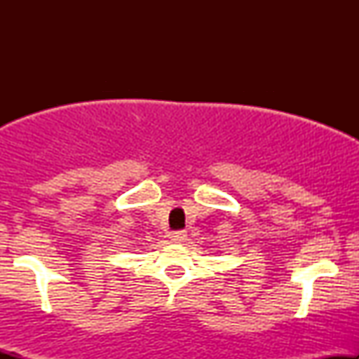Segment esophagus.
Listing matches in <instances>:
<instances>
[{"label": "esophagus", "instance_id": "esophagus-1", "mask_svg": "<svg viewBox=\"0 0 359 359\" xmlns=\"http://www.w3.org/2000/svg\"><path fill=\"white\" fill-rule=\"evenodd\" d=\"M185 240H187V234H185V231H175L170 234L172 243H184Z\"/></svg>", "mask_w": 359, "mask_h": 359}]
</instances>
